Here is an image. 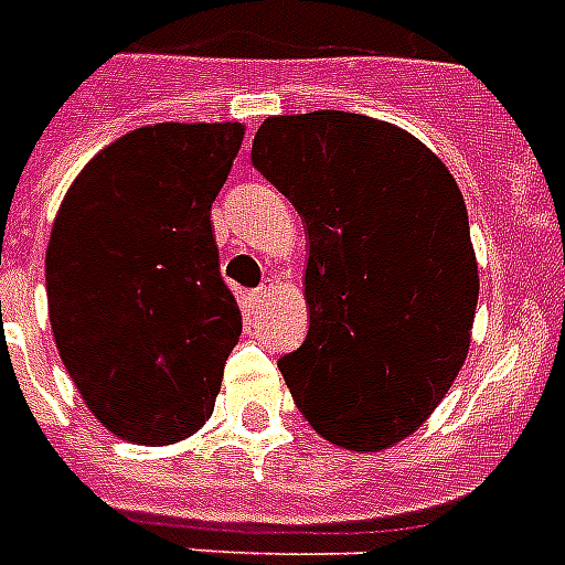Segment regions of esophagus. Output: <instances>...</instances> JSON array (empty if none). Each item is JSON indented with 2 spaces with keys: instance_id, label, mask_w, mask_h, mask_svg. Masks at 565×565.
Masks as SVG:
<instances>
[{
  "instance_id": "esophagus-1",
  "label": "esophagus",
  "mask_w": 565,
  "mask_h": 565,
  "mask_svg": "<svg viewBox=\"0 0 565 565\" xmlns=\"http://www.w3.org/2000/svg\"><path fill=\"white\" fill-rule=\"evenodd\" d=\"M269 296H273V290H269V287H260V290L249 292V301H253L255 310H260V307H264L269 301Z\"/></svg>"
}]
</instances>
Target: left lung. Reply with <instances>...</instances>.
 Here are the masks:
<instances>
[{"label": "left lung", "mask_w": 565, "mask_h": 565, "mask_svg": "<svg viewBox=\"0 0 565 565\" xmlns=\"http://www.w3.org/2000/svg\"><path fill=\"white\" fill-rule=\"evenodd\" d=\"M253 163L310 235V330L278 362L296 407L339 448H393L471 348L480 273L457 180L411 131L348 111L267 117Z\"/></svg>", "instance_id": "1"}]
</instances>
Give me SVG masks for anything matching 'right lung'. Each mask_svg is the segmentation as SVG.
Returning a JSON list of instances; mask_svg holds the SVG:
<instances>
[{
  "instance_id": "obj_1",
  "label": "right lung",
  "mask_w": 565,
  "mask_h": 565,
  "mask_svg": "<svg viewBox=\"0 0 565 565\" xmlns=\"http://www.w3.org/2000/svg\"><path fill=\"white\" fill-rule=\"evenodd\" d=\"M241 122H158L97 151L65 192L45 249L65 371L114 436L172 445L215 411L241 335L210 210Z\"/></svg>"
}]
</instances>
